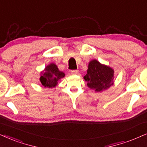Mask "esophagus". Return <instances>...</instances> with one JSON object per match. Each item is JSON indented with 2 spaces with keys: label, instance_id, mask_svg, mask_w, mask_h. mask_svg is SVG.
I'll return each mask as SVG.
<instances>
[{
  "label": "esophagus",
  "instance_id": "1",
  "mask_svg": "<svg viewBox=\"0 0 147 147\" xmlns=\"http://www.w3.org/2000/svg\"><path fill=\"white\" fill-rule=\"evenodd\" d=\"M79 73V71L77 70H71V74L72 75H77V74Z\"/></svg>",
  "mask_w": 147,
  "mask_h": 147
}]
</instances>
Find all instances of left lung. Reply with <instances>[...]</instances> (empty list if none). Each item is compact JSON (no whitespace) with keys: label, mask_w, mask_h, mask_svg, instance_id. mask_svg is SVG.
Wrapping results in <instances>:
<instances>
[{"label":"left lung","mask_w":147,"mask_h":147,"mask_svg":"<svg viewBox=\"0 0 147 147\" xmlns=\"http://www.w3.org/2000/svg\"><path fill=\"white\" fill-rule=\"evenodd\" d=\"M83 78L90 89L97 92H102L113 85L114 70L107 65L93 60L89 63L87 74Z\"/></svg>","instance_id":"1"}]
</instances>
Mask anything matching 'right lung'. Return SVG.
Returning a JSON list of instances; mask_svg holds the SVG:
<instances>
[{"label": "right lung", "mask_w": 147, "mask_h": 147, "mask_svg": "<svg viewBox=\"0 0 147 147\" xmlns=\"http://www.w3.org/2000/svg\"><path fill=\"white\" fill-rule=\"evenodd\" d=\"M64 76V72L60 71L56 65L51 63L46 66L44 71L40 72V81L43 87L53 88L56 86L59 80Z\"/></svg>", "instance_id": "1"}]
</instances>
